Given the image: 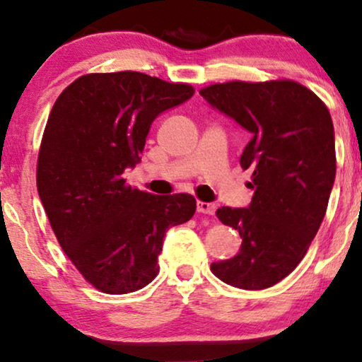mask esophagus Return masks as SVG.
I'll use <instances>...</instances> for the list:
<instances>
[{
    "instance_id": "obj_1",
    "label": "esophagus",
    "mask_w": 362,
    "mask_h": 362,
    "mask_svg": "<svg viewBox=\"0 0 362 362\" xmlns=\"http://www.w3.org/2000/svg\"><path fill=\"white\" fill-rule=\"evenodd\" d=\"M197 212L199 214H207V215H214L215 214V205L210 202H197Z\"/></svg>"
}]
</instances>
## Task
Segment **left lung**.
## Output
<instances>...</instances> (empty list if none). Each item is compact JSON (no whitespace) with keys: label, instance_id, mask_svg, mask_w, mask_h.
I'll return each mask as SVG.
<instances>
[{"label":"left lung","instance_id":"obj_1","mask_svg":"<svg viewBox=\"0 0 362 362\" xmlns=\"http://www.w3.org/2000/svg\"><path fill=\"white\" fill-rule=\"evenodd\" d=\"M200 95L252 134L240 157V167L252 170V202L215 212L239 230L240 252L210 271L239 289H267L304 259L326 215L336 177L331 113L294 80H234Z\"/></svg>","mask_w":362,"mask_h":362}]
</instances>
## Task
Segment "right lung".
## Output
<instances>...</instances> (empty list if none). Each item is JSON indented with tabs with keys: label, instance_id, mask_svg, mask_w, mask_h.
Segmentation results:
<instances>
[{
	"label": "right lung",
	"instance_id": "add662e5",
	"mask_svg": "<svg viewBox=\"0 0 362 362\" xmlns=\"http://www.w3.org/2000/svg\"><path fill=\"white\" fill-rule=\"evenodd\" d=\"M194 91L140 71L88 73L49 112L36 163L41 204L63 252L105 294L152 282L167 228L194 217L192 195H153L123 178L155 118Z\"/></svg>",
	"mask_w": 362,
	"mask_h": 362
}]
</instances>
